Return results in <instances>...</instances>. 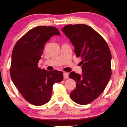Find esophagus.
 Wrapping results in <instances>:
<instances>
[{
  "label": "esophagus",
  "instance_id": "obj_1",
  "mask_svg": "<svg viewBox=\"0 0 127 127\" xmlns=\"http://www.w3.org/2000/svg\"><path fill=\"white\" fill-rule=\"evenodd\" d=\"M69 77V74L66 72L64 73V79H68Z\"/></svg>",
  "mask_w": 127,
  "mask_h": 127
}]
</instances>
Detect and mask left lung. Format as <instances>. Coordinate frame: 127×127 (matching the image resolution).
I'll use <instances>...</instances> for the list:
<instances>
[{"label":"left lung","instance_id":"obj_1","mask_svg":"<svg viewBox=\"0 0 127 127\" xmlns=\"http://www.w3.org/2000/svg\"><path fill=\"white\" fill-rule=\"evenodd\" d=\"M62 31L74 46L76 57L81 58L83 74L72 72L69 74V77L76 81L70 96L76 103L87 105L101 94L110 80V49L105 39L87 25H67Z\"/></svg>","mask_w":127,"mask_h":127}]
</instances>
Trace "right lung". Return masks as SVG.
Returning <instances> with one entry per match:
<instances>
[{"mask_svg": "<svg viewBox=\"0 0 127 127\" xmlns=\"http://www.w3.org/2000/svg\"><path fill=\"white\" fill-rule=\"evenodd\" d=\"M54 35H60L56 28L35 27L17 41L12 51L10 69L12 81L25 99L35 106L47 103L54 84L61 82L64 78L62 72L38 67L45 43Z\"/></svg>", "mask_w": 127, "mask_h": 127, "instance_id": "1", "label": "right lung"}]
</instances>
